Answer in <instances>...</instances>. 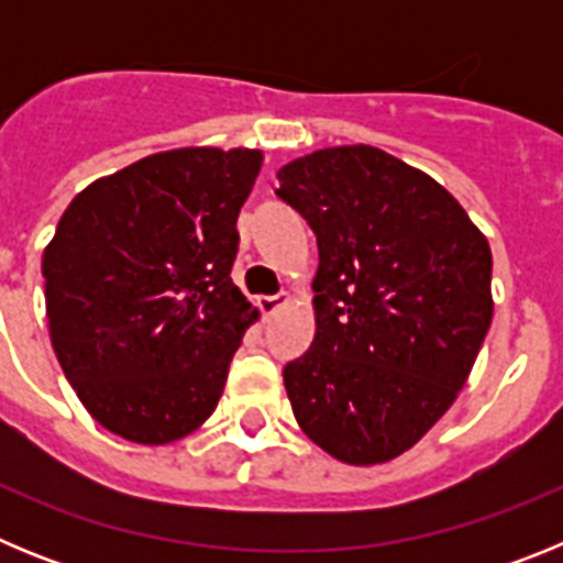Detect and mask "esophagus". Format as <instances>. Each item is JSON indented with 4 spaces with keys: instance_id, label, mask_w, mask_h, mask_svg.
Returning a JSON list of instances; mask_svg holds the SVG:
<instances>
[{
    "instance_id": "obj_1",
    "label": "esophagus",
    "mask_w": 563,
    "mask_h": 563,
    "mask_svg": "<svg viewBox=\"0 0 563 563\" xmlns=\"http://www.w3.org/2000/svg\"><path fill=\"white\" fill-rule=\"evenodd\" d=\"M290 301V292H278V296H258L256 307L262 310V316H273L278 307H285Z\"/></svg>"
}]
</instances>
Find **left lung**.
<instances>
[{"mask_svg":"<svg viewBox=\"0 0 563 563\" xmlns=\"http://www.w3.org/2000/svg\"><path fill=\"white\" fill-rule=\"evenodd\" d=\"M276 177L318 239L316 338L285 366L292 415L346 465L395 460L471 375L494 318L490 245L440 183L383 148H318Z\"/></svg>","mask_w":563,"mask_h":563,"instance_id":"8db88e82","label":"left lung"}]
</instances>
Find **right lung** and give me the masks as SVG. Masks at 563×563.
<instances>
[{"label": "right lung", "mask_w": 563, "mask_h": 563, "mask_svg": "<svg viewBox=\"0 0 563 563\" xmlns=\"http://www.w3.org/2000/svg\"><path fill=\"white\" fill-rule=\"evenodd\" d=\"M256 148H174L101 177L44 247L49 341L103 429L137 445L197 431L258 318L231 282Z\"/></svg>", "instance_id": "obj_1"}]
</instances>
